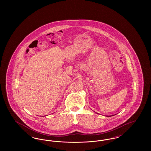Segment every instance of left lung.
<instances>
[{"instance_id": "obj_1", "label": "left lung", "mask_w": 151, "mask_h": 151, "mask_svg": "<svg viewBox=\"0 0 151 151\" xmlns=\"http://www.w3.org/2000/svg\"><path fill=\"white\" fill-rule=\"evenodd\" d=\"M97 114H98V113H97ZM113 116V115H108V116Z\"/></svg>"}]
</instances>
